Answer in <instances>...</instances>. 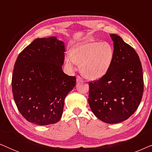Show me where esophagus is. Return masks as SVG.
I'll use <instances>...</instances> for the list:
<instances>
[{
    "mask_svg": "<svg viewBox=\"0 0 152 152\" xmlns=\"http://www.w3.org/2000/svg\"><path fill=\"white\" fill-rule=\"evenodd\" d=\"M84 82V80H83V79L80 76H79V75L77 76V82L81 83V82Z\"/></svg>",
    "mask_w": 152,
    "mask_h": 152,
    "instance_id": "1",
    "label": "esophagus"
}]
</instances>
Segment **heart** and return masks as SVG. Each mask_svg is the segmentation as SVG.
<instances>
[{
    "label": "heart",
    "instance_id": "b5f03b06",
    "mask_svg": "<svg viewBox=\"0 0 152 152\" xmlns=\"http://www.w3.org/2000/svg\"><path fill=\"white\" fill-rule=\"evenodd\" d=\"M114 50L107 42L84 41L74 45L65 61L69 66L80 65V72L85 78L97 80L107 73L113 61Z\"/></svg>",
    "mask_w": 152,
    "mask_h": 152
}]
</instances>
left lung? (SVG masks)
<instances>
[{
  "instance_id": "1",
  "label": "left lung",
  "mask_w": 152,
  "mask_h": 152,
  "mask_svg": "<svg viewBox=\"0 0 152 152\" xmlns=\"http://www.w3.org/2000/svg\"><path fill=\"white\" fill-rule=\"evenodd\" d=\"M114 57L109 69L98 80L89 82L88 103L94 115L109 124L128 119L142 99V68L135 50L117 34H110Z\"/></svg>"
}]
</instances>
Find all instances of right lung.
<instances>
[{
    "mask_svg": "<svg viewBox=\"0 0 152 152\" xmlns=\"http://www.w3.org/2000/svg\"><path fill=\"white\" fill-rule=\"evenodd\" d=\"M65 46L55 37L37 39L23 50L14 64L12 93L28 122L48 125L61 119L66 95L75 86V76L62 70Z\"/></svg>",
    "mask_w": 152,
    "mask_h": 152,
    "instance_id": "1",
    "label": "right lung"
}]
</instances>
